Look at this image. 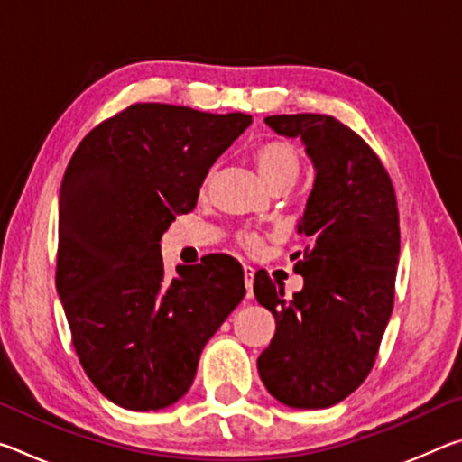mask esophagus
I'll list each match as a JSON object with an SVG mask.
<instances>
[{"label":"esophagus","instance_id":"34e87169","mask_svg":"<svg viewBox=\"0 0 462 462\" xmlns=\"http://www.w3.org/2000/svg\"><path fill=\"white\" fill-rule=\"evenodd\" d=\"M245 285H246V297H253V285H254V269L245 267Z\"/></svg>","mask_w":462,"mask_h":462}]
</instances>
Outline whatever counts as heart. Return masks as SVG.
Wrapping results in <instances>:
<instances>
[{"instance_id":"obj_1","label":"heart","mask_w":462,"mask_h":462,"mask_svg":"<svg viewBox=\"0 0 462 462\" xmlns=\"http://www.w3.org/2000/svg\"><path fill=\"white\" fill-rule=\"evenodd\" d=\"M254 162L259 169L261 177L269 187L277 183H295L297 175H300V152L297 148L283 138L267 140L254 151ZM238 242L242 248L259 250L263 240L256 234H240Z\"/></svg>"}]
</instances>
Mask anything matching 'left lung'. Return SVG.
Here are the masks:
<instances>
[{
	"instance_id": "left-lung-1",
	"label": "left lung",
	"mask_w": 462,
	"mask_h": 462,
	"mask_svg": "<svg viewBox=\"0 0 462 462\" xmlns=\"http://www.w3.org/2000/svg\"><path fill=\"white\" fill-rule=\"evenodd\" d=\"M281 136L301 138L316 179L297 232L311 245L295 273L303 289L254 275V297L275 316V336L256 366L289 408L342 402L371 373L393 310L400 212L387 169L373 148L332 116H269ZM300 256V253H297Z\"/></svg>"
}]
</instances>
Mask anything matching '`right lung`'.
<instances>
[{"instance_id": "right-lung-1", "label": "right lung", "mask_w": 462, "mask_h": 462, "mask_svg": "<svg viewBox=\"0 0 462 462\" xmlns=\"http://www.w3.org/2000/svg\"><path fill=\"white\" fill-rule=\"evenodd\" d=\"M250 124L248 114L134 104L93 128L65 171L57 291L83 371L124 410L181 400L206 342L246 293L228 254L169 279L161 238Z\"/></svg>"}]
</instances>
